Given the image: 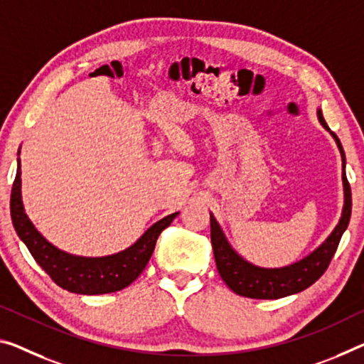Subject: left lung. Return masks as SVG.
I'll list each match as a JSON object with an SVG mask.
<instances>
[{
	"label": "left lung",
	"mask_w": 364,
	"mask_h": 364,
	"mask_svg": "<svg viewBox=\"0 0 364 364\" xmlns=\"http://www.w3.org/2000/svg\"><path fill=\"white\" fill-rule=\"evenodd\" d=\"M317 117L322 127L326 128L327 132H331V135L333 136L335 141H337L340 154H342V178L345 192L342 218H340L338 225L335 226L331 236L323 240L314 252L304 257L303 260L282 268H262L249 264L247 260H244L242 257L237 255L236 250L229 245L220 225H218V221L215 220V216L210 213L211 245H213L216 268L218 272H220L223 282L239 296H245V298L254 299H278L309 288L311 284L316 283L317 279L323 275V272L327 270L335 250L338 247L340 239H342V234L345 232L346 226H348L351 216V188L345 174L343 148L338 136L335 135L326 124L321 110H317Z\"/></svg>",
	"instance_id": "8db88e82"
}]
</instances>
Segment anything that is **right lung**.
Masks as SVG:
<instances>
[{"instance_id": "right-lung-1", "label": "right lung", "mask_w": 364, "mask_h": 364, "mask_svg": "<svg viewBox=\"0 0 364 364\" xmlns=\"http://www.w3.org/2000/svg\"><path fill=\"white\" fill-rule=\"evenodd\" d=\"M178 215L172 213L154 223L132 247L107 257H77L55 247L37 231L24 211L21 197V163L11 190V220L19 239L47 275L66 291L105 294L120 291L135 282L153 255L159 234Z\"/></svg>"}]
</instances>
